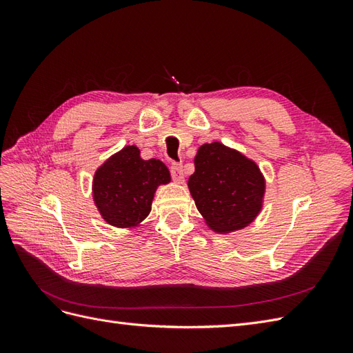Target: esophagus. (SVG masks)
<instances>
[{"label": "esophagus", "instance_id": "esophagus-1", "mask_svg": "<svg viewBox=\"0 0 353 353\" xmlns=\"http://www.w3.org/2000/svg\"><path fill=\"white\" fill-rule=\"evenodd\" d=\"M170 174H172V178H174L175 183H178V184L184 183V169L181 165L175 163V165L170 166Z\"/></svg>", "mask_w": 353, "mask_h": 353}]
</instances>
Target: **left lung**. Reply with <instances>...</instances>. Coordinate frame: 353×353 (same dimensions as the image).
Listing matches in <instances>:
<instances>
[{
	"mask_svg": "<svg viewBox=\"0 0 353 353\" xmlns=\"http://www.w3.org/2000/svg\"><path fill=\"white\" fill-rule=\"evenodd\" d=\"M188 190L216 234L249 227L263 208L266 181L253 159L219 141L199 147Z\"/></svg>",
	"mask_w": 353,
	"mask_h": 353,
	"instance_id": "obj_1",
	"label": "left lung"
}]
</instances>
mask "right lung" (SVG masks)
I'll use <instances>...</instances> for the list:
<instances>
[{
    "mask_svg": "<svg viewBox=\"0 0 353 353\" xmlns=\"http://www.w3.org/2000/svg\"><path fill=\"white\" fill-rule=\"evenodd\" d=\"M140 153L137 145H125L94 174V205L112 227H140L152 210L156 190L170 183V172L162 160H144Z\"/></svg>",
    "mask_w": 353,
    "mask_h": 353,
    "instance_id": "add662e5",
    "label": "right lung"
}]
</instances>
